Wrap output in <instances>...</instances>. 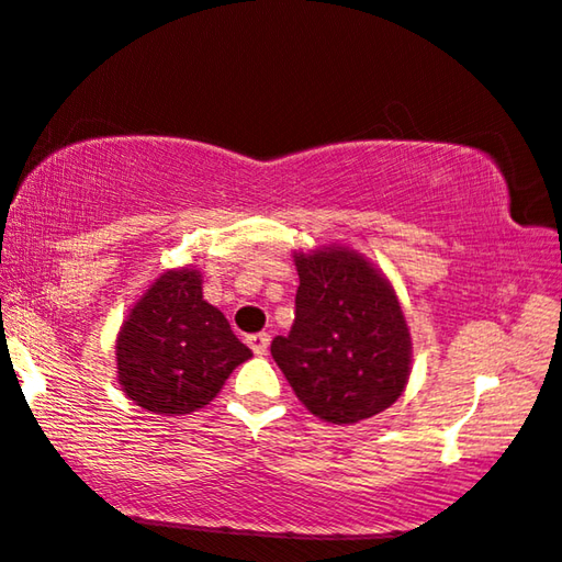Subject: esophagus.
Returning a JSON list of instances; mask_svg holds the SVG:
<instances>
[{
  "instance_id": "obj_1",
  "label": "esophagus",
  "mask_w": 562,
  "mask_h": 562,
  "mask_svg": "<svg viewBox=\"0 0 562 562\" xmlns=\"http://www.w3.org/2000/svg\"><path fill=\"white\" fill-rule=\"evenodd\" d=\"M246 342H249V348L254 350V356H266V350H269V342H271V336H269V333H254V336L246 338Z\"/></svg>"
}]
</instances>
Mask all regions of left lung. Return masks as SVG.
I'll return each mask as SVG.
<instances>
[{
    "label": "left lung",
    "instance_id": "8db88e82",
    "mask_svg": "<svg viewBox=\"0 0 562 562\" xmlns=\"http://www.w3.org/2000/svg\"><path fill=\"white\" fill-rule=\"evenodd\" d=\"M296 321L271 356L311 415L356 425L395 405L412 372V336L385 273L350 246L293 254Z\"/></svg>",
    "mask_w": 562,
    "mask_h": 562
}]
</instances>
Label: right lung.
<instances>
[{
	"label": "right lung",
	"instance_id": "1",
	"mask_svg": "<svg viewBox=\"0 0 562 562\" xmlns=\"http://www.w3.org/2000/svg\"><path fill=\"white\" fill-rule=\"evenodd\" d=\"M251 350L202 296V271L167 269L145 289L115 338L117 382L137 407L180 417L220 395Z\"/></svg>",
	"mask_w": 562,
	"mask_h": 562
}]
</instances>
